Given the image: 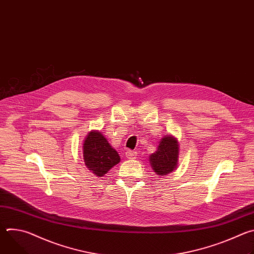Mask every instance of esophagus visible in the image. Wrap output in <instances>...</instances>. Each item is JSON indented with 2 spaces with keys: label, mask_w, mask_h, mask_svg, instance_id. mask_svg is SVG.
Masks as SVG:
<instances>
[{
  "label": "esophagus",
  "mask_w": 254,
  "mask_h": 254,
  "mask_svg": "<svg viewBox=\"0 0 254 254\" xmlns=\"http://www.w3.org/2000/svg\"><path fill=\"white\" fill-rule=\"evenodd\" d=\"M126 157H127V159H134V158L136 157V152L131 151V150H127V151L126 152Z\"/></svg>",
  "instance_id": "1"
}]
</instances>
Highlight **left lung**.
I'll list each match as a JSON object with an SVG mask.
<instances>
[{
	"mask_svg": "<svg viewBox=\"0 0 254 254\" xmlns=\"http://www.w3.org/2000/svg\"><path fill=\"white\" fill-rule=\"evenodd\" d=\"M179 142L173 135L164 136L157 151L150 156L153 170L159 176H166L173 172L178 166Z\"/></svg>",
	"mask_w": 254,
	"mask_h": 254,
	"instance_id": "1",
	"label": "left lung"
}]
</instances>
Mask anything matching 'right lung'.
I'll use <instances>...</instances> for the list:
<instances>
[{"label": "right lung", "mask_w": 254, "mask_h": 254, "mask_svg": "<svg viewBox=\"0 0 254 254\" xmlns=\"http://www.w3.org/2000/svg\"><path fill=\"white\" fill-rule=\"evenodd\" d=\"M83 160L88 170L102 177L120 163L121 158L100 131L91 130L83 141Z\"/></svg>", "instance_id": "1"}]
</instances>
